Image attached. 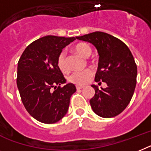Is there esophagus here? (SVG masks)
<instances>
[{
  "instance_id": "esophagus-1",
  "label": "esophagus",
  "mask_w": 151,
  "mask_h": 151,
  "mask_svg": "<svg viewBox=\"0 0 151 151\" xmlns=\"http://www.w3.org/2000/svg\"><path fill=\"white\" fill-rule=\"evenodd\" d=\"M76 88H77V91H80V90L83 89V86H77V87H76Z\"/></svg>"
}]
</instances>
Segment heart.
I'll return each instance as SVG.
<instances>
[{
  "label": "heart",
  "instance_id": "b5f03b06",
  "mask_svg": "<svg viewBox=\"0 0 151 151\" xmlns=\"http://www.w3.org/2000/svg\"><path fill=\"white\" fill-rule=\"evenodd\" d=\"M74 50L84 58H88L92 54V47L89 44L85 42H81L76 44L74 46ZM57 65L63 73H67L69 72V65L67 60V56L64 52H61L58 57ZM93 72L91 69L74 71L69 76L68 80L70 83L76 85H84L91 79V78L93 77Z\"/></svg>",
  "mask_w": 151,
  "mask_h": 151
}]
</instances>
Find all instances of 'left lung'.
Returning a JSON list of instances; mask_svg holds the SVG:
<instances>
[{
  "instance_id": "8db88e82",
  "label": "left lung",
  "mask_w": 151,
  "mask_h": 151,
  "mask_svg": "<svg viewBox=\"0 0 151 151\" xmlns=\"http://www.w3.org/2000/svg\"><path fill=\"white\" fill-rule=\"evenodd\" d=\"M77 39L96 47L100 57L94 81L107 85L102 90L92 85L95 90L94 96L90 100L92 110L104 118L120 114L130 103L137 83V68L130 49L118 38L101 31Z\"/></svg>"
}]
</instances>
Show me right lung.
Returning <instances> with one entry per match:
<instances>
[{"label":"right lung","instance_id":"1","mask_svg":"<svg viewBox=\"0 0 151 151\" xmlns=\"http://www.w3.org/2000/svg\"><path fill=\"white\" fill-rule=\"evenodd\" d=\"M75 37L45 36L27 47L17 64V85L27 111L37 121L54 124L68 111L70 97L76 91L66 83L57 65L63 48Z\"/></svg>","mask_w":151,"mask_h":151}]
</instances>
